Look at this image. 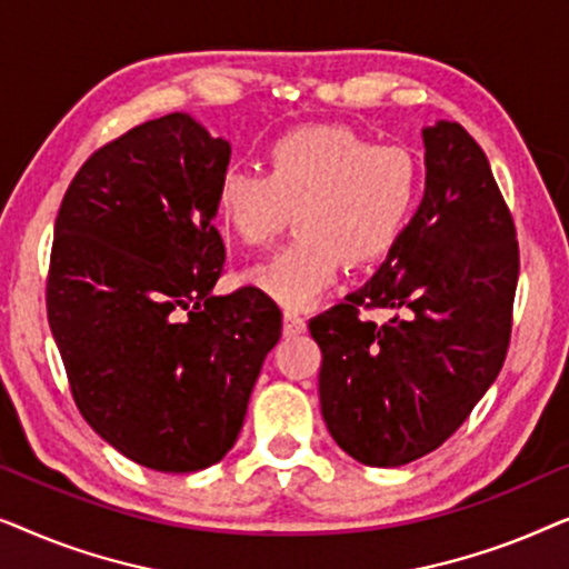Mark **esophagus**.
I'll list each match as a JSON object with an SVG mask.
<instances>
[{"instance_id":"obj_1","label":"esophagus","mask_w":569,"mask_h":569,"mask_svg":"<svg viewBox=\"0 0 569 569\" xmlns=\"http://www.w3.org/2000/svg\"><path fill=\"white\" fill-rule=\"evenodd\" d=\"M284 337H298V333L306 331V318H300L292 310H284V323H282Z\"/></svg>"}]
</instances>
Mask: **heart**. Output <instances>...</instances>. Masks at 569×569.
I'll return each instance as SVG.
<instances>
[{
  "label": "heart",
  "mask_w": 569,
  "mask_h": 569,
  "mask_svg": "<svg viewBox=\"0 0 569 569\" xmlns=\"http://www.w3.org/2000/svg\"><path fill=\"white\" fill-rule=\"evenodd\" d=\"M419 168L399 144H372L337 123L279 134L267 173L230 166L217 183V217L246 246H267L295 212L298 238L246 269L243 279L279 306H313L341 261L365 267L391 251L417 204Z\"/></svg>",
  "instance_id": "b5f03b06"
}]
</instances>
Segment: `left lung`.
Returning a JSON list of instances; mask_svg holds the SVG:
<instances>
[{
    "label": "left lung",
    "instance_id": "left-lung-1",
    "mask_svg": "<svg viewBox=\"0 0 569 569\" xmlns=\"http://www.w3.org/2000/svg\"><path fill=\"white\" fill-rule=\"evenodd\" d=\"M425 197L380 269L310 318L337 446L396 469L440 448L500 376L518 284L516 224L461 123L422 129ZM393 309L386 325L359 316Z\"/></svg>",
    "mask_w": 569,
    "mask_h": 569
}]
</instances>
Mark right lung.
<instances>
[{
	"label": "right lung",
	"instance_id": "right-lung-1",
	"mask_svg": "<svg viewBox=\"0 0 569 569\" xmlns=\"http://www.w3.org/2000/svg\"><path fill=\"white\" fill-rule=\"evenodd\" d=\"M228 166V139L168 113L100 147L53 224L46 306L77 409L152 471L222 461L282 337V310L261 290L212 292Z\"/></svg>",
	"mask_w": 569,
	"mask_h": 569
}]
</instances>
